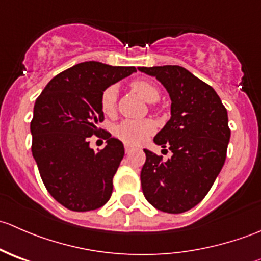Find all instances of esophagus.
Returning <instances> with one entry per match:
<instances>
[{
    "label": "esophagus",
    "mask_w": 261,
    "mask_h": 261,
    "mask_svg": "<svg viewBox=\"0 0 261 261\" xmlns=\"http://www.w3.org/2000/svg\"><path fill=\"white\" fill-rule=\"evenodd\" d=\"M131 150H133V146L128 145V144H125V151L126 152H130Z\"/></svg>",
    "instance_id": "34e87169"
}]
</instances>
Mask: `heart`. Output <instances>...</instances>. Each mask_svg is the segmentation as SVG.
I'll return each instance as SVG.
<instances>
[{"label": "heart", "instance_id": "heart-1", "mask_svg": "<svg viewBox=\"0 0 261 261\" xmlns=\"http://www.w3.org/2000/svg\"><path fill=\"white\" fill-rule=\"evenodd\" d=\"M134 91L143 96L147 102L159 99L160 91L154 83L145 80H136L131 83ZM117 102V88L115 86L105 89L101 94V110L105 115L110 116L115 112ZM155 125L150 120H123L115 128L118 139L127 144H140L154 131Z\"/></svg>", "mask_w": 261, "mask_h": 261}]
</instances>
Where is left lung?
Instances as JSON below:
<instances>
[{"label": "left lung", "instance_id": "obj_1", "mask_svg": "<svg viewBox=\"0 0 261 261\" xmlns=\"http://www.w3.org/2000/svg\"><path fill=\"white\" fill-rule=\"evenodd\" d=\"M167 88L172 117L154 143L168 147L163 160L144 149L143 193L151 206L168 213L193 208L206 197L226 160L231 130L227 110L215 89L179 65L140 67Z\"/></svg>", "mask_w": 261, "mask_h": 261}]
</instances>
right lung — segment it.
<instances>
[{
	"label": "right lung",
	"mask_w": 261,
	"mask_h": 261,
	"mask_svg": "<svg viewBox=\"0 0 261 261\" xmlns=\"http://www.w3.org/2000/svg\"><path fill=\"white\" fill-rule=\"evenodd\" d=\"M134 72L135 67L80 63L55 75L36 98L30 123L33 156L45 188L70 211L97 210L111 197L123 145L105 133L107 145L94 152L88 139L103 131L98 127L105 120L102 92Z\"/></svg>",
	"instance_id": "add662e5"
}]
</instances>
